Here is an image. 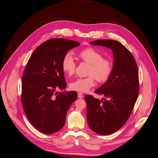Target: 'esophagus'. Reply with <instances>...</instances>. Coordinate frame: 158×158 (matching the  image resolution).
I'll list each match as a JSON object with an SVG mask.
<instances>
[{"mask_svg":"<svg viewBox=\"0 0 158 158\" xmlns=\"http://www.w3.org/2000/svg\"><path fill=\"white\" fill-rule=\"evenodd\" d=\"M78 98H80V99L82 98H83V94H81V93H78Z\"/></svg>","mask_w":158,"mask_h":158,"instance_id":"obj_1","label":"esophagus"}]
</instances>
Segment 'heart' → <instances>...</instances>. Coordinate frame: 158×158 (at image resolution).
<instances>
[{
	"instance_id": "obj_1",
	"label": "heart",
	"mask_w": 158,
	"mask_h": 158,
	"mask_svg": "<svg viewBox=\"0 0 158 158\" xmlns=\"http://www.w3.org/2000/svg\"><path fill=\"white\" fill-rule=\"evenodd\" d=\"M78 58L88 64L89 66L86 78H80L73 81L70 84V88L78 92L85 93L95 85V79L99 82H104L108 80L113 70L112 61L108 58L103 57V55L92 47L81 51ZM62 69L68 76L75 73L76 63L70 53L64 56L62 60Z\"/></svg>"
}]
</instances>
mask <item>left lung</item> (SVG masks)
<instances>
[{"instance_id": "left-lung-1", "label": "left lung", "mask_w": 158, "mask_h": 158, "mask_svg": "<svg viewBox=\"0 0 158 158\" xmlns=\"http://www.w3.org/2000/svg\"><path fill=\"white\" fill-rule=\"evenodd\" d=\"M89 44L106 47L113 51L112 73L95 91L107 99L99 100L90 95L85 96L89 128L99 135H108L125 125L132 111L139 91L138 67L131 52L120 42L101 40Z\"/></svg>"}]
</instances>
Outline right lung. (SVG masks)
I'll return each instance as SVG.
<instances>
[{
    "label": "right lung",
    "mask_w": 158,
    "mask_h": 158,
    "mask_svg": "<svg viewBox=\"0 0 158 158\" xmlns=\"http://www.w3.org/2000/svg\"><path fill=\"white\" fill-rule=\"evenodd\" d=\"M79 43L56 38L43 43L33 51L22 75V103L31 125L49 135L63 127L76 92H61L66 86L62 60Z\"/></svg>",
    "instance_id": "add662e5"
}]
</instances>
